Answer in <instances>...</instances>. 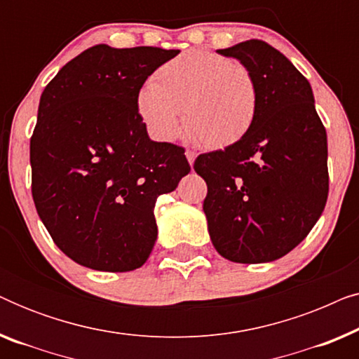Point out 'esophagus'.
<instances>
[{
    "label": "esophagus",
    "mask_w": 359,
    "mask_h": 359,
    "mask_svg": "<svg viewBox=\"0 0 359 359\" xmlns=\"http://www.w3.org/2000/svg\"><path fill=\"white\" fill-rule=\"evenodd\" d=\"M186 158H188L189 165L193 166V165H194V160H196V151H193V150H186Z\"/></svg>",
    "instance_id": "1"
}]
</instances>
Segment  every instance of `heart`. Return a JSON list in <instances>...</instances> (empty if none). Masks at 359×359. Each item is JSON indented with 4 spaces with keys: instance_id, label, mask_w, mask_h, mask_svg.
I'll use <instances>...</instances> for the list:
<instances>
[{
    "instance_id": "1",
    "label": "heart",
    "mask_w": 359,
    "mask_h": 359,
    "mask_svg": "<svg viewBox=\"0 0 359 359\" xmlns=\"http://www.w3.org/2000/svg\"><path fill=\"white\" fill-rule=\"evenodd\" d=\"M135 109L145 129L160 142L180 132L181 109L188 134L208 149L237 144L252 130L259 111V86L240 62L205 50L170 58L154 81L140 88Z\"/></svg>"
}]
</instances>
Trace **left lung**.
Wrapping results in <instances>:
<instances>
[{"instance_id": "left-lung-1", "label": "left lung", "mask_w": 359, "mask_h": 359, "mask_svg": "<svg viewBox=\"0 0 359 359\" xmlns=\"http://www.w3.org/2000/svg\"><path fill=\"white\" fill-rule=\"evenodd\" d=\"M217 52L253 72L259 111L242 140L194 161L208 184L209 235L230 262H274L307 237L325 208L327 132L311 83L281 52L258 39Z\"/></svg>"}]
</instances>
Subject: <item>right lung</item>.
Returning <instances> with one entry per match:
<instances>
[{
  "label": "right lung",
  "mask_w": 359,
  "mask_h": 359,
  "mask_svg": "<svg viewBox=\"0 0 359 359\" xmlns=\"http://www.w3.org/2000/svg\"><path fill=\"white\" fill-rule=\"evenodd\" d=\"M180 50L81 52L48 83L31 137L32 198L58 248L81 266L140 268L156 240L155 203L191 171L184 149L154 142L135 97Z\"/></svg>",
  "instance_id": "right-lung-1"
}]
</instances>
